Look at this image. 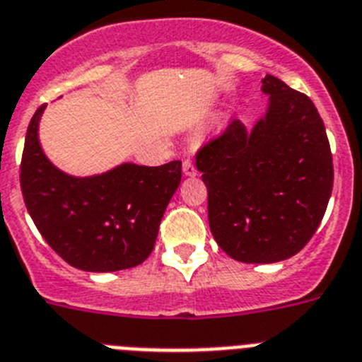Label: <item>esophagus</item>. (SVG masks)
I'll use <instances>...</instances> for the list:
<instances>
[{"mask_svg": "<svg viewBox=\"0 0 362 362\" xmlns=\"http://www.w3.org/2000/svg\"><path fill=\"white\" fill-rule=\"evenodd\" d=\"M183 174L188 175V177H194V175L197 174L196 165H194V163L190 159H185L183 160Z\"/></svg>", "mask_w": 362, "mask_h": 362, "instance_id": "obj_1", "label": "esophagus"}]
</instances>
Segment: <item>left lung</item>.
<instances>
[{"instance_id": "obj_1", "label": "left lung", "mask_w": 362, "mask_h": 362, "mask_svg": "<svg viewBox=\"0 0 362 362\" xmlns=\"http://www.w3.org/2000/svg\"><path fill=\"white\" fill-rule=\"evenodd\" d=\"M262 91L269 106L251 129L234 119L196 153L212 236L243 264H274L302 251L333 188L329 141L311 98L273 75Z\"/></svg>"}]
</instances>
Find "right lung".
Instances as JSON below:
<instances>
[{
    "mask_svg": "<svg viewBox=\"0 0 362 362\" xmlns=\"http://www.w3.org/2000/svg\"><path fill=\"white\" fill-rule=\"evenodd\" d=\"M40 106L27 128L20 185L34 225L69 265L111 273L143 264L163 214L181 183V160L160 166L124 163L91 177H73L45 157L38 141Z\"/></svg>",
    "mask_w": 362,
    "mask_h": 362,
    "instance_id": "add662e5",
    "label": "right lung"
}]
</instances>
